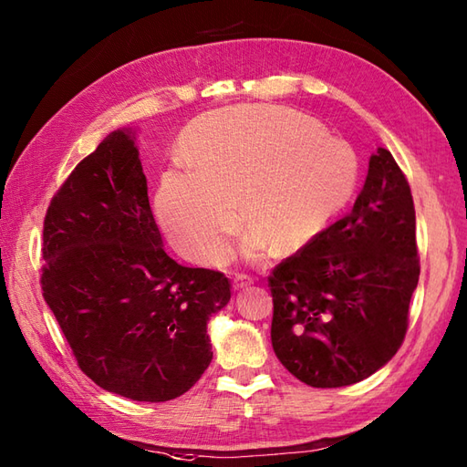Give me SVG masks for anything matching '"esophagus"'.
I'll list each match as a JSON object with an SVG mask.
<instances>
[{"instance_id":"34e87169","label":"esophagus","mask_w":467,"mask_h":467,"mask_svg":"<svg viewBox=\"0 0 467 467\" xmlns=\"http://www.w3.org/2000/svg\"><path fill=\"white\" fill-rule=\"evenodd\" d=\"M253 283H254L253 276H249V275H236L234 281H233V286H234L236 291H239V289H244V286H251Z\"/></svg>"}]
</instances>
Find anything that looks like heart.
I'll list each match as a JSON object with an SVG mask.
<instances>
[{
  "label": "heart",
  "instance_id": "1",
  "mask_svg": "<svg viewBox=\"0 0 467 467\" xmlns=\"http://www.w3.org/2000/svg\"><path fill=\"white\" fill-rule=\"evenodd\" d=\"M181 150L188 168H171L156 213L171 241L192 261L216 265L243 223V254L271 246L296 253L319 239L357 184L355 154L289 108L243 106L198 118Z\"/></svg>",
  "mask_w": 467,
  "mask_h": 467
}]
</instances>
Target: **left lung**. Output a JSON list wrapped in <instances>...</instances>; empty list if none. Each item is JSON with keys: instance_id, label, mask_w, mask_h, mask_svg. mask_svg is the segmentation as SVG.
<instances>
[{"instance_id": "1", "label": "left lung", "mask_w": 467, "mask_h": 467, "mask_svg": "<svg viewBox=\"0 0 467 467\" xmlns=\"http://www.w3.org/2000/svg\"><path fill=\"white\" fill-rule=\"evenodd\" d=\"M418 281L408 178L377 148L351 213L269 276L275 355L311 387L367 379L401 347Z\"/></svg>"}]
</instances>
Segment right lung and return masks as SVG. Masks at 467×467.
I'll return each mask as SVG.
<instances>
[{
    "instance_id": "add662e5",
    "label": "right lung",
    "mask_w": 467,
    "mask_h": 467,
    "mask_svg": "<svg viewBox=\"0 0 467 467\" xmlns=\"http://www.w3.org/2000/svg\"><path fill=\"white\" fill-rule=\"evenodd\" d=\"M134 140L132 128L108 134L52 198L42 291L96 385L158 403L211 365L206 323L231 301V283L166 254Z\"/></svg>"
}]
</instances>
